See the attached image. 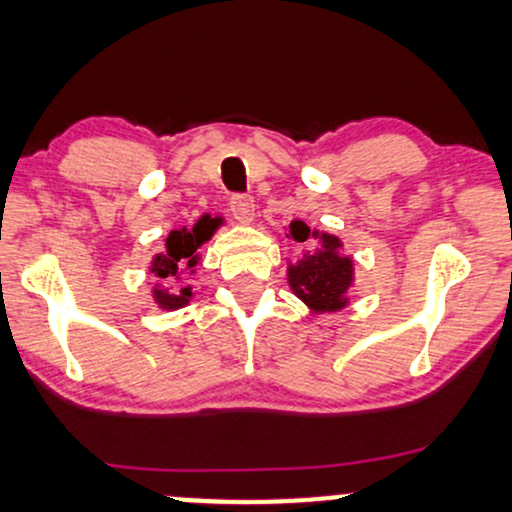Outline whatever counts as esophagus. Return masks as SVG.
<instances>
[{
	"label": "esophagus",
	"mask_w": 512,
	"mask_h": 512,
	"mask_svg": "<svg viewBox=\"0 0 512 512\" xmlns=\"http://www.w3.org/2000/svg\"><path fill=\"white\" fill-rule=\"evenodd\" d=\"M231 212H234V217L238 222L248 224L252 222V217H255V200L250 196H234L231 198Z\"/></svg>",
	"instance_id": "esophagus-1"
}]
</instances>
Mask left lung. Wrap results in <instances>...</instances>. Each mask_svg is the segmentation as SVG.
I'll list each match as a JSON object with an SVG mask.
<instances>
[{
    "label": "left lung",
    "mask_w": 512,
    "mask_h": 512,
    "mask_svg": "<svg viewBox=\"0 0 512 512\" xmlns=\"http://www.w3.org/2000/svg\"><path fill=\"white\" fill-rule=\"evenodd\" d=\"M288 238L297 243H307L309 238L319 241L314 252H304L300 262L288 264V283L293 293L314 314L340 312L347 307V290L354 283V262L352 257L340 255V238L309 229L300 219L290 224Z\"/></svg>",
    "instance_id": "8db88e82"
}]
</instances>
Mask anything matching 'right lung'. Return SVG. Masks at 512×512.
I'll return each instance as SVG.
<instances>
[{"label":"right lung","instance_id":"right-lung-1","mask_svg":"<svg viewBox=\"0 0 512 512\" xmlns=\"http://www.w3.org/2000/svg\"><path fill=\"white\" fill-rule=\"evenodd\" d=\"M219 224H222V217L203 215L191 229L181 226V229L170 231L165 238V252H158V255L153 257L151 274L158 278H167V281H172V278L179 281L184 271H191L193 274V269H196L200 262L198 248L205 241H210ZM191 297V286L174 288L172 293L167 288H153L155 304H158L160 309H167V312L186 307V304L191 302Z\"/></svg>","mask_w":512,"mask_h":512}]
</instances>
